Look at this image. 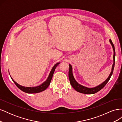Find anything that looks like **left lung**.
<instances>
[{
    "instance_id": "left-lung-1",
    "label": "left lung",
    "mask_w": 122,
    "mask_h": 122,
    "mask_svg": "<svg viewBox=\"0 0 122 122\" xmlns=\"http://www.w3.org/2000/svg\"><path fill=\"white\" fill-rule=\"evenodd\" d=\"M109 42L111 44V45L112 46L113 48V50L114 51V55H113V64L112 66V72L110 73V75L109 77H108V78L104 82H103L101 84H100L99 86L95 87L93 88H88L86 87L83 86L79 84L77 82L75 79L74 78V76L72 74V68L71 65H69V78L70 80V83H71V86L72 87L74 88V89L77 91L78 92H79V93H83V94H93L95 93H97L99 91H100L102 88L104 87L105 85L107 84L108 82V81L109 80L110 77H111L112 73L113 71V69L114 67V65H115V55H116V52H115V49H114V46L112 42V41L111 39L109 40Z\"/></svg>"
}]
</instances>
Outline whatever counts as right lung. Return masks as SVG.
<instances>
[{
    "mask_svg": "<svg viewBox=\"0 0 122 122\" xmlns=\"http://www.w3.org/2000/svg\"><path fill=\"white\" fill-rule=\"evenodd\" d=\"M60 64V62H58V63L55 64L54 67H53V68L51 70V71L49 74V75L47 79L46 80V81L44 82V83H43L41 85H40L39 86H35V87H25V86H21L20 85H19V84H18L17 82H16L12 78V80L14 81V82L15 83V84H16V86L19 88L20 90H21V91H22L23 92H25V93H29V94H32V93H40L41 92H42L44 90H45L46 88L48 87V86H49V84L50 83L51 80L52 79V76L53 75L54 72L55 71V69L56 68V67L57 66V65Z\"/></svg>",
    "mask_w": 122,
    "mask_h": 122,
    "instance_id": "obj_1",
    "label": "right lung"
}]
</instances>
